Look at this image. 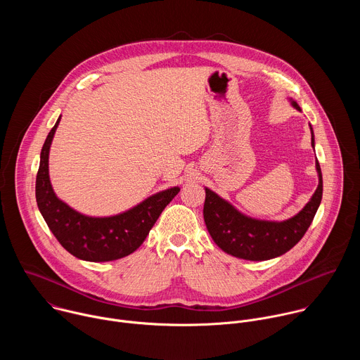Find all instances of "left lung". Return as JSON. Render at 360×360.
<instances>
[{
	"instance_id": "left-lung-1",
	"label": "left lung",
	"mask_w": 360,
	"mask_h": 360,
	"mask_svg": "<svg viewBox=\"0 0 360 360\" xmlns=\"http://www.w3.org/2000/svg\"><path fill=\"white\" fill-rule=\"evenodd\" d=\"M300 111L296 102H292ZM312 129V127H311ZM314 146V131H312ZM319 185L306 203V207L293 218L283 222L252 219L238 212L231 203L205 188L203 219L214 242L226 253L246 261H266L292 249L311 226L319 208L323 192L321 165L316 161Z\"/></svg>"
}]
</instances>
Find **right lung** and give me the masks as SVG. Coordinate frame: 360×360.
<instances>
[{
	"instance_id": "right-lung-1",
	"label": "right lung",
	"mask_w": 360,
	"mask_h": 360,
	"mask_svg": "<svg viewBox=\"0 0 360 360\" xmlns=\"http://www.w3.org/2000/svg\"><path fill=\"white\" fill-rule=\"evenodd\" d=\"M60 120L61 117L49 131L41 149L35 182L38 210L57 240L75 258L89 262L121 259L142 245L161 212L179 192V188L175 186L152 195L135 208L115 217L89 218L78 214L56 196L48 176L49 146Z\"/></svg>"
}]
</instances>
